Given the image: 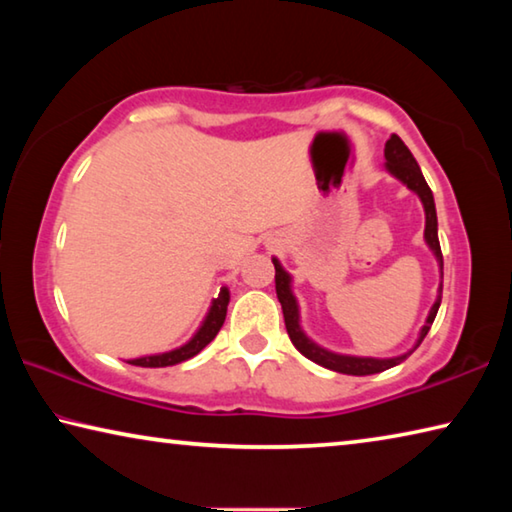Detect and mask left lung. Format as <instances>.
Listing matches in <instances>:
<instances>
[{
  "label": "left lung",
  "instance_id": "left-lung-1",
  "mask_svg": "<svg viewBox=\"0 0 512 512\" xmlns=\"http://www.w3.org/2000/svg\"><path fill=\"white\" fill-rule=\"evenodd\" d=\"M384 169L391 173L395 180H400V183L411 189V192L420 198V203L424 207V244L429 246V250L436 257L438 262V271H440V284H438V296L433 300V305L427 314V320H424V325L420 327L418 332V339H415L413 348L406 350L404 354H397V357H357V354H341V352H332L323 348V345H318L311 336H307L305 329H302L300 323V305H298V298L296 293H293V277L287 271V268L282 266V262L277 257H273V266H275V291H277V300H280L282 305V314H284V325H287V332H289V339L291 343L296 345V350L300 354H305L309 361L318 363V366H323L327 370H334V372H341V375H377V372H384L393 366H400V363L411 357L415 352V348L424 341V336L431 329L433 318L438 314V307H440V298H443V253H440V241H438V216H436V203H433V194L427 185V180H424L422 171H420V164L415 162L413 153L406 149V144L400 140L397 135H391V140L386 142V149H384Z\"/></svg>",
  "mask_w": 512,
  "mask_h": 512
}]
</instances>
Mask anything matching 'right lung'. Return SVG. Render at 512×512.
Here are the masks:
<instances>
[{
  "label": "right lung",
  "mask_w": 512,
  "mask_h": 512,
  "mask_svg": "<svg viewBox=\"0 0 512 512\" xmlns=\"http://www.w3.org/2000/svg\"><path fill=\"white\" fill-rule=\"evenodd\" d=\"M228 302H230V289L221 287L219 296L212 298L210 309H207L203 323L198 325V329L192 334V339L180 345V348H173L169 352H158V354H146V357L128 359L126 363H131V366H142V368H167L196 357V354L201 352L207 343H212L214 336L219 334L225 314H228Z\"/></svg>",
  "instance_id": "obj_1"
}]
</instances>
